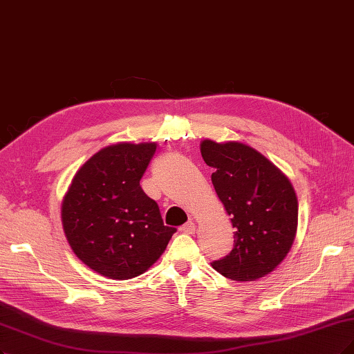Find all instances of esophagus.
Masks as SVG:
<instances>
[{
  "label": "esophagus",
  "mask_w": 354,
  "mask_h": 354,
  "mask_svg": "<svg viewBox=\"0 0 354 354\" xmlns=\"http://www.w3.org/2000/svg\"><path fill=\"white\" fill-rule=\"evenodd\" d=\"M180 232H184L187 234H192L195 232V223H194V221H187L184 226H180Z\"/></svg>",
  "instance_id": "1"
}]
</instances>
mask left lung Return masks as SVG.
<instances>
[{
	"label": "left lung",
	"mask_w": 354,
	"mask_h": 354,
	"mask_svg": "<svg viewBox=\"0 0 354 354\" xmlns=\"http://www.w3.org/2000/svg\"><path fill=\"white\" fill-rule=\"evenodd\" d=\"M204 162L214 169L212 182L232 217L233 250L213 261L221 276L254 281L276 268L295 241V189L268 159L242 142H201Z\"/></svg>",
	"instance_id": "8db88e82"
}]
</instances>
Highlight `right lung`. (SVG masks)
<instances>
[{
    "label": "right lung",
    "instance_id": "obj_1",
    "mask_svg": "<svg viewBox=\"0 0 354 354\" xmlns=\"http://www.w3.org/2000/svg\"><path fill=\"white\" fill-rule=\"evenodd\" d=\"M156 142L104 147L75 174L62 203V225L74 254L113 280L140 276L160 258L176 232L140 180Z\"/></svg>",
    "mask_w": 354,
    "mask_h": 354
}]
</instances>
